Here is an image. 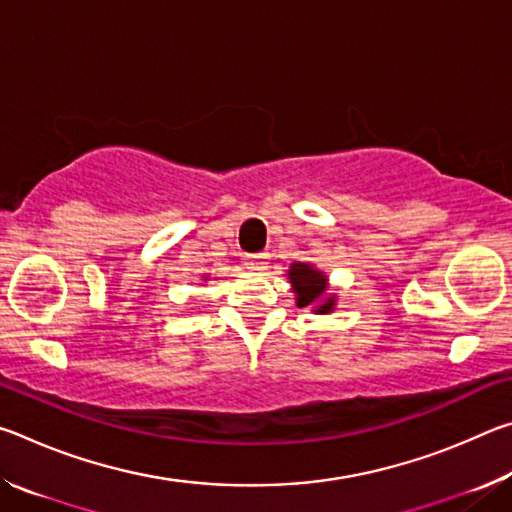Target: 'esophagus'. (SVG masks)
Segmentation results:
<instances>
[{
	"instance_id": "esophagus-1",
	"label": "esophagus",
	"mask_w": 512,
	"mask_h": 512,
	"mask_svg": "<svg viewBox=\"0 0 512 512\" xmlns=\"http://www.w3.org/2000/svg\"><path fill=\"white\" fill-rule=\"evenodd\" d=\"M244 264H246V268H250V271H264L268 264V253L244 255Z\"/></svg>"
}]
</instances>
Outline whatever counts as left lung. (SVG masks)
I'll return each mask as SVG.
<instances>
[{"label": "left lung", "mask_w": 512, "mask_h": 512, "mask_svg": "<svg viewBox=\"0 0 512 512\" xmlns=\"http://www.w3.org/2000/svg\"><path fill=\"white\" fill-rule=\"evenodd\" d=\"M289 280L293 284V289H296L298 307H315L327 289V277L314 271L309 264H293L289 268ZM332 305L334 298H327L316 311L318 314H327V311H332Z\"/></svg>", "instance_id": "8db88e82"}]
</instances>
